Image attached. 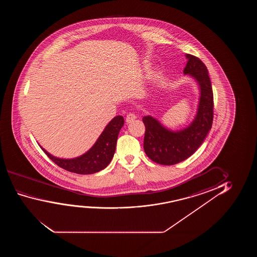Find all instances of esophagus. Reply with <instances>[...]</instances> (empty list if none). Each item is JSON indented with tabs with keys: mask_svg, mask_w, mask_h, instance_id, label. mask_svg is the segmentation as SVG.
Masks as SVG:
<instances>
[{
	"mask_svg": "<svg viewBox=\"0 0 257 257\" xmlns=\"http://www.w3.org/2000/svg\"><path fill=\"white\" fill-rule=\"evenodd\" d=\"M137 118V116L134 113H129V114H127L126 117H125V121H126L127 123H132V122H134V120Z\"/></svg>",
	"mask_w": 257,
	"mask_h": 257,
	"instance_id": "1",
	"label": "esophagus"
}]
</instances>
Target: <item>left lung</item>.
I'll return each mask as SVG.
<instances>
[{"mask_svg":"<svg viewBox=\"0 0 257 257\" xmlns=\"http://www.w3.org/2000/svg\"><path fill=\"white\" fill-rule=\"evenodd\" d=\"M186 58L183 74L195 78L200 87L199 105L193 122L183 130L172 132L151 116L142 118L146 127L145 153L153 162L162 165H174L193 155L212 125L214 104L207 67L197 57L186 54Z\"/></svg>","mask_w":257,"mask_h":257,"instance_id":"left-lung-1","label":"left lung"}]
</instances>
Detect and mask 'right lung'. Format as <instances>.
<instances>
[{
	"instance_id": "1",
	"label": "right lung",
	"mask_w": 257,
	"mask_h": 257,
	"mask_svg": "<svg viewBox=\"0 0 257 257\" xmlns=\"http://www.w3.org/2000/svg\"><path fill=\"white\" fill-rule=\"evenodd\" d=\"M123 117L116 116L109 122L100 135L95 145L86 154L74 159H59L50 155L44 148L43 151L55 164L69 172L89 175L105 169L111 162L116 150V140L123 125Z\"/></svg>"
}]
</instances>
